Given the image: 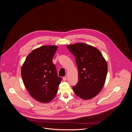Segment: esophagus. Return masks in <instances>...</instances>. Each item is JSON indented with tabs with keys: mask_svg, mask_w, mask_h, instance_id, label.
I'll return each mask as SVG.
<instances>
[{
	"mask_svg": "<svg viewBox=\"0 0 132 132\" xmlns=\"http://www.w3.org/2000/svg\"><path fill=\"white\" fill-rule=\"evenodd\" d=\"M63 81H66L67 80V77H64L63 78Z\"/></svg>",
	"mask_w": 132,
	"mask_h": 132,
	"instance_id": "obj_1",
	"label": "esophagus"
}]
</instances>
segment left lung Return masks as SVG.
Masks as SVG:
<instances>
[{
	"instance_id": "left-lung-1",
	"label": "left lung",
	"mask_w": 132,
	"mask_h": 132,
	"mask_svg": "<svg viewBox=\"0 0 132 132\" xmlns=\"http://www.w3.org/2000/svg\"><path fill=\"white\" fill-rule=\"evenodd\" d=\"M75 57L79 80L73 86L74 93L82 99H90L101 91L105 82L107 64L96 48L83 43L67 46Z\"/></svg>"
}]
</instances>
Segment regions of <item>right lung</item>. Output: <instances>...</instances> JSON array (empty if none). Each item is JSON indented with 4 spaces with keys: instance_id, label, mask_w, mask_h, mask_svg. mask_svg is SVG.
Wrapping results in <instances>:
<instances>
[{
    "instance_id": "obj_1",
    "label": "right lung",
    "mask_w": 132,
    "mask_h": 132,
    "mask_svg": "<svg viewBox=\"0 0 132 132\" xmlns=\"http://www.w3.org/2000/svg\"><path fill=\"white\" fill-rule=\"evenodd\" d=\"M56 46H43L27 55L21 68L23 82L31 96L39 102L47 103L56 95L62 79L58 77L52 62Z\"/></svg>"
}]
</instances>
